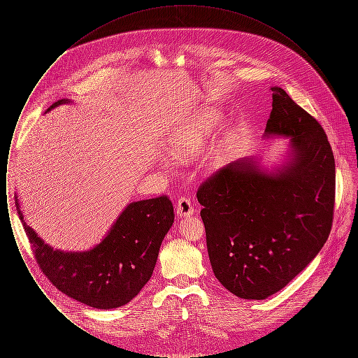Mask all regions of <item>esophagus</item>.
Returning <instances> with one entry per match:
<instances>
[{"label":"esophagus","mask_w":358,"mask_h":358,"mask_svg":"<svg viewBox=\"0 0 358 358\" xmlns=\"http://www.w3.org/2000/svg\"><path fill=\"white\" fill-rule=\"evenodd\" d=\"M176 213L178 217H189L194 213V208L187 199L181 197L176 204Z\"/></svg>","instance_id":"obj_1"}]
</instances>
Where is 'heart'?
<instances>
[{
  "mask_svg": "<svg viewBox=\"0 0 358 358\" xmlns=\"http://www.w3.org/2000/svg\"><path fill=\"white\" fill-rule=\"evenodd\" d=\"M222 122V115L216 110H208L204 114L199 115L193 120L187 129L178 133L171 139L169 145V153L174 158H187L194 157L204 150L205 145L209 136L215 133ZM227 152V142L222 139L213 149L205 155L204 166L209 171L219 169L224 162Z\"/></svg>",
  "mask_w": 358,
  "mask_h": 358,
  "instance_id": "1",
  "label": "heart"
}]
</instances>
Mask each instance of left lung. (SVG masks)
I'll return each mask as SVG.
<instances>
[{"instance_id": "left-lung-1", "label": "left lung", "mask_w": 358, "mask_h": 358, "mask_svg": "<svg viewBox=\"0 0 358 358\" xmlns=\"http://www.w3.org/2000/svg\"><path fill=\"white\" fill-rule=\"evenodd\" d=\"M264 139L287 138L283 159L240 158L197 190L208 255L219 282L243 299H266L307 267L329 238L336 165L321 124L280 87Z\"/></svg>"}]
</instances>
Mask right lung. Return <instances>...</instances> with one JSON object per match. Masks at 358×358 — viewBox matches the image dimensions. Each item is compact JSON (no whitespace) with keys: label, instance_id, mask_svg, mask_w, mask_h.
Returning a JSON list of instances; mask_svg holds the SVG:
<instances>
[{"label":"right lung","instance_id":"add662e5","mask_svg":"<svg viewBox=\"0 0 358 358\" xmlns=\"http://www.w3.org/2000/svg\"><path fill=\"white\" fill-rule=\"evenodd\" d=\"M72 103L60 99L45 111ZM16 206L36 260L56 289L94 308H118L136 298L152 278L159 247L174 222L166 196L126 205L102 241L87 251L55 250L40 238Z\"/></svg>","mask_w":358,"mask_h":358}]
</instances>
